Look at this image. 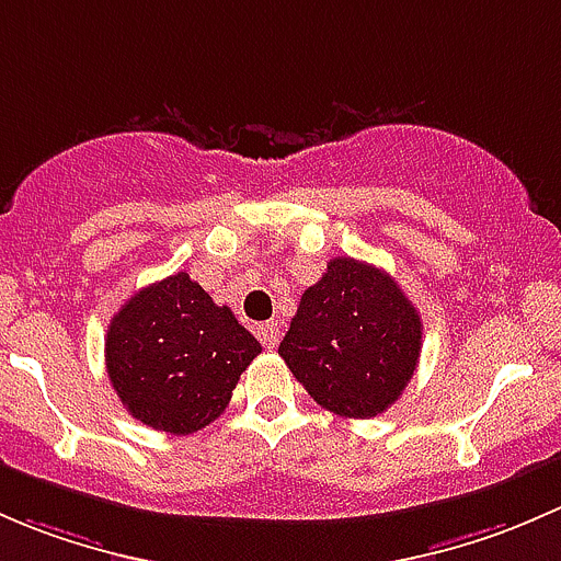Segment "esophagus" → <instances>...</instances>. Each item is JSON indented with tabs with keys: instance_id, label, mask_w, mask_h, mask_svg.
Segmentation results:
<instances>
[{
	"instance_id": "1",
	"label": "esophagus",
	"mask_w": 561,
	"mask_h": 561,
	"mask_svg": "<svg viewBox=\"0 0 561 561\" xmlns=\"http://www.w3.org/2000/svg\"><path fill=\"white\" fill-rule=\"evenodd\" d=\"M256 337L262 340L264 348H275V345H278V323H275V321L259 323V327H256Z\"/></svg>"
}]
</instances>
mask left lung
I'll use <instances>...</instances> for the list:
<instances>
[{"mask_svg":"<svg viewBox=\"0 0 561 561\" xmlns=\"http://www.w3.org/2000/svg\"><path fill=\"white\" fill-rule=\"evenodd\" d=\"M424 323L397 280L351 256L299 299L278 354L321 408L345 419H375L413 378Z\"/></svg>","mask_w":561,"mask_h":561,"instance_id":"obj_1","label":"left lung"}]
</instances>
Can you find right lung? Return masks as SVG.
Listing matches in <instances>:
<instances>
[{
	"instance_id": "add662e5",
	"label": "right lung",
	"mask_w": 561,
	"mask_h": 561,
	"mask_svg": "<svg viewBox=\"0 0 561 561\" xmlns=\"http://www.w3.org/2000/svg\"><path fill=\"white\" fill-rule=\"evenodd\" d=\"M259 354V340L188 273L140 288L105 337L107 378L124 408L172 435L216 421Z\"/></svg>"
}]
</instances>
